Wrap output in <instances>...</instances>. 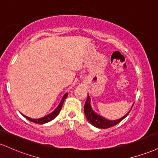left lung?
<instances>
[{
	"label": "left lung",
	"mask_w": 158,
	"mask_h": 158,
	"mask_svg": "<svg viewBox=\"0 0 158 158\" xmlns=\"http://www.w3.org/2000/svg\"><path fill=\"white\" fill-rule=\"evenodd\" d=\"M84 111H85V116H86L87 120L89 121V122H90L92 125H94V127H97V128H100V129H107V128H110V127L115 126V125L118 124L120 121H122L123 118H125L127 116V115L130 113V112H129V113L126 114L124 116L122 117L120 119H118V120H115V121L107 120V119L104 118L102 117L101 115H98L97 113H95L94 110H92V108L90 107V97H89L88 95H87V100L85 104Z\"/></svg>",
	"instance_id": "obj_1"
}]
</instances>
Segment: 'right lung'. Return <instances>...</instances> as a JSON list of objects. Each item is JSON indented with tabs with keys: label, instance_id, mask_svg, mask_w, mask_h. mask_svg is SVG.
<instances>
[{
	"label": "right lung",
	"instance_id": "add662e5",
	"mask_svg": "<svg viewBox=\"0 0 158 158\" xmlns=\"http://www.w3.org/2000/svg\"><path fill=\"white\" fill-rule=\"evenodd\" d=\"M68 93H66V94L64 95L63 97H62V100H61L60 104H59L58 107H56V109L55 110L54 112H52V113L49 114V115H46V116H45V117H43V118H38V119H32V118H28V117L26 116V115H23V116L26 118H27L28 121H31V122H34V123H41V124H43V123H47V122H49V121H51V120H53V119L55 118L57 116L58 114L60 113V110H61V109H62V105H63L64 101L66 98V97H67V96H68Z\"/></svg>",
	"mask_w": 158,
	"mask_h": 158
}]
</instances>
